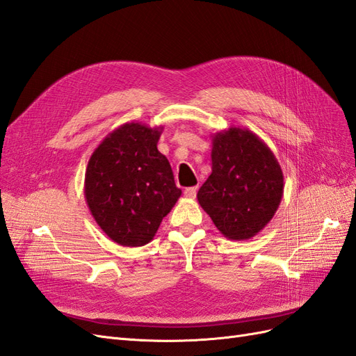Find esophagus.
I'll return each mask as SVG.
<instances>
[{
  "instance_id": "esophagus-1",
  "label": "esophagus",
  "mask_w": 356,
  "mask_h": 356,
  "mask_svg": "<svg viewBox=\"0 0 356 356\" xmlns=\"http://www.w3.org/2000/svg\"><path fill=\"white\" fill-rule=\"evenodd\" d=\"M196 193H197V187H187L184 190V196L187 199H195L196 197Z\"/></svg>"
}]
</instances>
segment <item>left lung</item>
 <instances>
[{
	"instance_id": "obj_1",
	"label": "left lung",
	"mask_w": 356,
	"mask_h": 356,
	"mask_svg": "<svg viewBox=\"0 0 356 356\" xmlns=\"http://www.w3.org/2000/svg\"><path fill=\"white\" fill-rule=\"evenodd\" d=\"M211 160V175L197 191L199 204L227 239L254 238L281 204V165L260 136L234 126L212 135Z\"/></svg>"
}]
</instances>
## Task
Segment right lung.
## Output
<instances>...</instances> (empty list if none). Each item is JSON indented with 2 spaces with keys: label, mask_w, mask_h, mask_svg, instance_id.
<instances>
[{
  "label": "right lung",
  "mask_w": 356,
  "mask_h": 356,
  "mask_svg": "<svg viewBox=\"0 0 356 356\" xmlns=\"http://www.w3.org/2000/svg\"><path fill=\"white\" fill-rule=\"evenodd\" d=\"M163 126L131 122L106 135L89 159L84 197L92 217L122 246L152 242L181 196L168 159L157 149Z\"/></svg>",
  "instance_id": "obj_1"
}]
</instances>
